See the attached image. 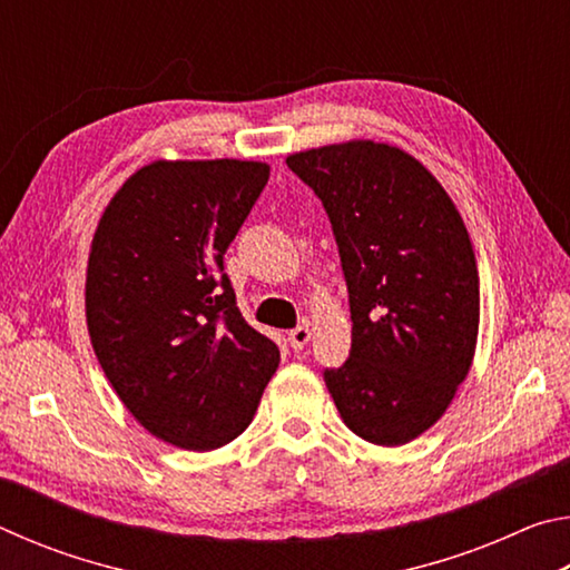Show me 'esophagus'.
I'll return each mask as SVG.
<instances>
[{
  "label": "esophagus",
  "instance_id": "obj_1",
  "mask_svg": "<svg viewBox=\"0 0 570 570\" xmlns=\"http://www.w3.org/2000/svg\"><path fill=\"white\" fill-rule=\"evenodd\" d=\"M312 340V330H308V324L296 326V330L288 332V344L294 346V350H304V346Z\"/></svg>",
  "mask_w": 570,
  "mask_h": 570
}]
</instances>
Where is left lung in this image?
I'll list each match as a JSON object with an SVG mask.
<instances>
[{"label":"left lung","instance_id":"obj_1","mask_svg":"<svg viewBox=\"0 0 570 570\" xmlns=\"http://www.w3.org/2000/svg\"><path fill=\"white\" fill-rule=\"evenodd\" d=\"M286 166L324 204L350 292L352 352L324 370L336 410L372 445L430 430L478 344L475 250L438 178L387 142L294 153Z\"/></svg>","mask_w":570,"mask_h":570}]
</instances>
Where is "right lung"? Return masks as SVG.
<instances>
[{
    "label": "right lung",
    "instance_id": "right-lung-1",
    "mask_svg": "<svg viewBox=\"0 0 570 570\" xmlns=\"http://www.w3.org/2000/svg\"><path fill=\"white\" fill-rule=\"evenodd\" d=\"M266 180L256 160H156L122 183L92 236V350L132 417L183 450L236 440L282 356L240 316L224 272Z\"/></svg>",
    "mask_w": 570,
    "mask_h": 570
}]
</instances>
